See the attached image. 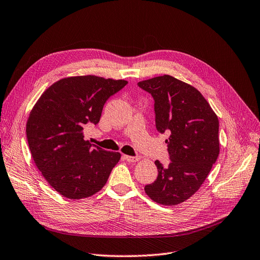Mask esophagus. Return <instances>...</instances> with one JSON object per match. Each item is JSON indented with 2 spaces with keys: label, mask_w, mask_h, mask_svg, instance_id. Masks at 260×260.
<instances>
[{
  "label": "esophagus",
  "mask_w": 260,
  "mask_h": 260,
  "mask_svg": "<svg viewBox=\"0 0 260 260\" xmlns=\"http://www.w3.org/2000/svg\"><path fill=\"white\" fill-rule=\"evenodd\" d=\"M123 158L128 162H137L140 159L138 156H128V155H124Z\"/></svg>",
  "instance_id": "esophagus-1"
}]
</instances>
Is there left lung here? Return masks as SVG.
<instances>
[{
	"mask_svg": "<svg viewBox=\"0 0 260 260\" xmlns=\"http://www.w3.org/2000/svg\"><path fill=\"white\" fill-rule=\"evenodd\" d=\"M138 86L154 98L157 131L170 134L166 143L171 162L155 161L158 176L144 191L158 204H180L200 189L219 156L218 116L197 88L171 75Z\"/></svg>",
	"mask_w": 260,
	"mask_h": 260,
	"instance_id": "left-lung-1",
	"label": "left lung"
}]
</instances>
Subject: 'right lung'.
<instances>
[{
	"mask_svg": "<svg viewBox=\"0 0 260 260\" xmlns=\"http://www.w3.org/2000/svg\"><path fill=\"white\" fill-rule=\"evenodd\" d=\"M127 84L95 75L64 77L51 85L31 108L26 137L38 170L67 199L89 198L102 189L121 158L84 139L108 98Z\"/></svg>",
	"mask_w": 260,
	"mask_h": 260,
	"instance_id": "obj_1",
	"label": "right lung"
}]
</instances>
